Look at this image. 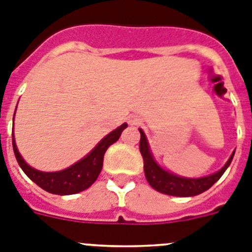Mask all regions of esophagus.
Masks as SVG:
<instances>
[{"mask_svg": "<svg viewBox=\"0 0 252 252\" xmlns=\"http://www.w3.org/2000/svg\"><path fill=\"white\" fill-rule=\"evenodd\" d=\"M139 120L141 119H139L138 116H130L128 122H129L130 126H137V124H139Z\"/></svg>", "mask_w": 252, "mask_h": 252, "instance_id": "obj_1", "label": "esophagus"}]
</instances>
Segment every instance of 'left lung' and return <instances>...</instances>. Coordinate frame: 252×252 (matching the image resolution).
<instances>
[{
    "label": "left lung",
    "mask_w": 252,
    "mask_h": 252,
    "mask_svg": "<svg viewBox=\"0 0 252 252\" xmlns=\"http://www.w3.org/2000/svg\"><path fill=\"white\" fill-rule=\"evenodd\" d=\"M139 133H141L139 151H141V155L143 158V170H145L146 179L150 183V186L155 188L156 191L169 194V196L189 197V196H196V194L208 191L209 188L224 174L234 156L233 152L227 164L214 174L202 177V178H185V177H179V175L166 172L158 165V162L154 160L145 133L142 129H139Z\"/></svg>",
    "instance_id": "obj_1"
}]
</instances>
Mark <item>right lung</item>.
<instances>
[{
	"label": "right lung",
	"instance_id": "1",
	"mask_svg": "<svg viewBox=\"0 0 252 252\" xmlns=\"http://www.w3.org/2000/svg\"><path fill=\"white\" fill-rule=\"evenodd\" d=\"M126 126H128L126 123L118 126L115 130H113L105 138L101 139L86 158L60 172H39V170H35L29 166L24 161L22 155L19 154L18 147L15 145L14 134H12V149H14L15 158L18 160L20 168L23 169V172L28 175L29 179L34 182L35 185L50 193L61 194V196L63 194H74L84 191L96 182L97 177L102 169L105 152L109 149V146H111L119 139L120 134Z\"/></svg>",
	"mask_w": 252,
	"mask_h": 252
}]
</instances>
